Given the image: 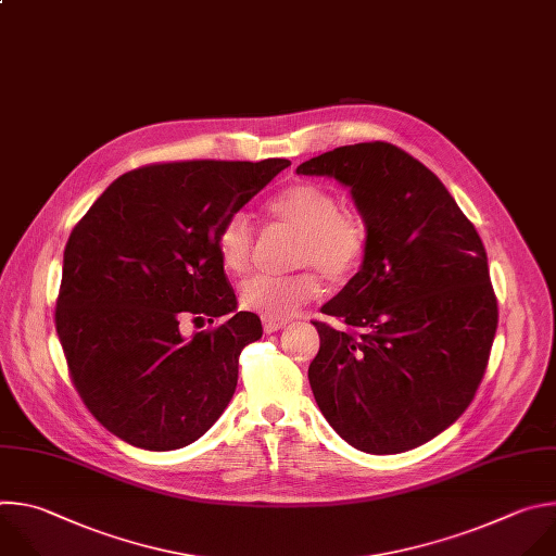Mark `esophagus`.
<instances>
[{
  "instance_id": "34e87169",
  "label": "esophagus",
  "mask_w": 556,
  "mask_h": 556,
  "mask_svg": "<svg viewBox=\"0 0 556 556\" xmlns=\"http://www.w3.org/2000/svg\"><path fill=\"white\" fill-rule=\"evenodd\" d=\"M285 326H287V319H269V317L263 319L265 332H276V330H280V328H285Z\"/></svg>"
}]
</instances>
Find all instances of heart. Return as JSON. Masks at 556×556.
<instances>
[{"mask_svg": "<svg viewBox=\"0 0 556 556\" xmlns=\"http://www.w3.org/2000/svg\"><path fill=\"white\" fill-rule=\"evenodd\" d=\"M271 224L298 232L293 267H313L328 282H349L366 263L370 218L359 205H342L340 194L317 181H295L267 201ZM256 232L245 214H232L216 232V252L230 274L243 276L254 261ZM319 291L313 271L256 276L241 285V304L269 319L293 315Z\"/></svg>", "mask_w": 556, "mask_h": 556, "instance_id": "b5f03b06", "label": "heart"}]
</instances>
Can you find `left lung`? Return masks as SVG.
<instances>
[{"mask_svg":"<svg viewBox=\"0 0 556 556\" xmlns=\"http://www.w3.org/2000/svg\"><path fill=\"white\" fill-rule=\"evenodd\" d=\"M351 186L370 218V250L315 319L308 383L349 445L401 454L471 405L497 330L486 250L440 179L390 142L332 149L298 166Z\"/></svg>","mask_w":556,"mask_h":556,"instance_id":"8db88e82","label":"left lung"}]
</instances>
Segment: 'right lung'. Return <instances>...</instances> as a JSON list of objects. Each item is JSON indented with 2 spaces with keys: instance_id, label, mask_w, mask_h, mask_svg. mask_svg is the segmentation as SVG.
Segmentation results:
<instances>
[{
  "instance_id": "right-lung-1",
  "label": "right lung",
  "mask_w": 556,
  "mask_h": 556,
  "mask_svg": "<svg viewBox=\"0 0 556 556\" xmlns=\"http://www.w3.org/2000/svg\"><path fill=\"white\" fill-rule=\"evenodd\" d=\"M289 160H186L134 168L74 226L54 326L93 418L134 447L170 452L203 435L237 390L239 355L261 340L239 311L184 339V318L237 308L216 232Z\"/></svg>"
}]
</instances>
